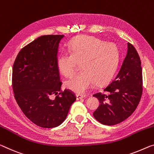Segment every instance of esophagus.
I'll use <instances>...</instances> for the list:
<instances>
[{"instance_id":"esophagus-1","label":"esophagus","mask_w":154,"mask_h":154,"mask_svg":"<svg viewBox=\"0 0 154 154\" xmlns=\"http://www.w3.org/2000/svg\"><path fill=\"white\" fill-rule=\"evenodd\" d=\"M86 97V95H82V94H76V99L77 100H80V99L84 98Z\"/></svg>"}]
</instances>
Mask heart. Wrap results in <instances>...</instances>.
<instances>
[{
    "mask_svg": "<svg viewBox=\"0 0 154 154\" xmlns=\"http://www.w3.org/2000/svg\"><path fill=\"white\" fill-rule=\"evenodd\" d=\"M69 53L58 56V69L65 77L72 75L82 63L83 70L66 81V87L78 94L91 89L96 81L103 83L112 79L117 69L120 58L116 45L93 36L78 38L69 45Z\"/></svg>",
    "mask_w": 154,
    "mask_h": 154,
    "instance_id": "obj_1",
    "label": "heart"
}]
</instances>
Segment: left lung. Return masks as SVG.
<instances>
[{
  "instance_id": "8db88e82",
  "label": "left lung",
  "mask_w": 154,
  "mask_h": 154,
  "mask_svg": "<svg viewBox=\"0 0 154 154\" xmlns=\"http://www.w3.org/2000/svg\"><path fill=\"white\" fill-rule=\"evenodd\" d=\"M103 91L94 94L99 105L94 117L105 125L120 123L136 110L143 94L140 59L135 47L127 43V52L117 75Z\"/></svg>"
}]
</instances>
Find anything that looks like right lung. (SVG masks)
I'll use <instances>...</instances> for the list:
<instances>
[{"label":"right lung","mask_w":154,"mask_h":154,"mask_svg":"<svg viewBox=\"0 0 154 154\" xmlns=\"http://www.w3.org/2000/svg\"><path fill=\"white\" fill-rule=\"evenodd\" d=\"M64 36L38 37L21 49L13 65L16 100L27 118L43 128L62 123L75 100L72 91L60 92L62 83L56 60L59 43ZM52 95L57 96L55 99Z\"/></svg>","instance_id":"1"}]
</instances>
